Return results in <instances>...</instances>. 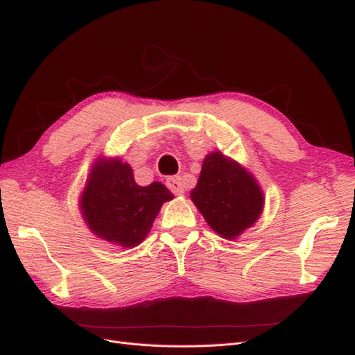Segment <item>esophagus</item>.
Here are the masks:
<instances>
[{"label":"esophagus","instance_id":"obj_1","mask_svg":"<svg viewBox=\"0 0 355 355\" xmlns=\"http://www.w3.org/2000/svg\"><path fill=\"white\" fill-rule=\"evenodd\" d=\"M167 188L173 192L175 196H182L184 194V184H182V180L179 176H173L167 179Z\"/></svg>","mask_w":355,"mask_h":355}]
</instances>
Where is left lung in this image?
Here are the masks:
<instances>
[{"label":"left lung","instance_id":"1","mask_svg":"<svg viewBox=\"0 0 355 355\" xmlns=\"http://www.w3.org/2000/svg\"><path fill=\"white\" fill-rule=\"evenodd\" d=\"M191 198L210 227L235 239L256 222L263 207L261 188L250 173L220 153L206 157Z\"/></svg>","mask_w":355,"mask_h":355}]
</instances>
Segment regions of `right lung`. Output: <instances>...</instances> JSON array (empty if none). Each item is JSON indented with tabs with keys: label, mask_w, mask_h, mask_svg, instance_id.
I'll list each match as a JSON object with an SVG mask.
<instances>
[{
	"label": "right lung",
	"mask_w": 355,
	"mask_h": 355,
	"mask_svg": "<svg viewBox=\"0 0 355 355\" xmlns=\"http://www.w3.org/2000/svg\"><path fill=\"white\" fill-rule=\"evenodd\" d=\"M173 194L159 182L139 187L133 170L121 161H98L81 198L83 216L101 239L133 247L151 231L163 202Z\"/></svg>",
	"instance_id": "1"
}]
</instances>
